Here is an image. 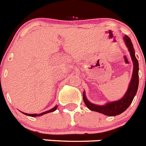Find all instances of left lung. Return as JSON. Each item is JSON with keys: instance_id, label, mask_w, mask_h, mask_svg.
<instances>
[{"instance_id": "left-lung-1", "label": "left lung", "mask_w": 146, "mask_h": 146, "mask_svg": "<svg viewBox=\"0 0 146 146\" xmlns=\"http://www.w3.org/2000/svg\"><path fill=\"white\" fill-rule=\"evenodd\" d=\"M123 40L125 42L126 46L128 48V50L130 52V56L133 62V71L132 78L130 80V84L128 87V90L126 92L125 95L123 98L117 101L108 102L104 106H98V105L93 104L87 100L85 92L83 93V99L84 102L87 108L90 110L96 111V112L102 113L103 115H108V116H116L121 113H123L124 111L127 110V108L130 106L133 100L134 96H136L139 86V63L138 60L135 56V50H134L133 46L130 38L128 36L125 35L123 37Z\"/></svg>"}]
</instances>
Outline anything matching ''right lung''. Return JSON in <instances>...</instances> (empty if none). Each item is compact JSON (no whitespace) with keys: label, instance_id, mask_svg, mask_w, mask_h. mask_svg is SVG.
I'll return each instance as SVG.
<instances>
[{"label":"right lung","instance_id":"1","mask_svg":"<svg viewBox=\"0 0 146 146\" xmlns=\"http://www.w3.org/2000/svg\"><path fill=\"white\" fill-rule=\"evenodd\" d=\"M56 108H57V106H56L54 108H53L52 109H50V110L46 111H44V112H43V113H40V114H39V115H38V114H27V113H24V112H23V114H25V115H28V116H31V117H37V116H41V115H44V114H47V113H49V112L54 111L56 110Z\"/></svg>","mask_w":146,"mask_h":146}]
</instances>
